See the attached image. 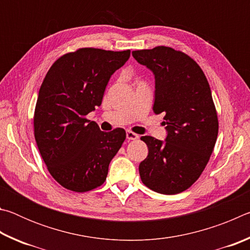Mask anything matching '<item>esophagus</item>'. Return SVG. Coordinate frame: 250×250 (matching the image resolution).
Listing matches in <instances>:
<instances>
[{"label":"esophagus","mask_w":250,"mask_h":250,"mask_svg":"<svg viewBox=\"0 0 250 250\" xmlns=\"http://www.w3.org/2000/svg\"><path fill=\"white\" fill-rule=\"evenodd\" d=\"M126 139L128 140H137V139H139V135L132 132V131H126Z\"/></svg>","instance_id":"34e87169"}]
</instances>
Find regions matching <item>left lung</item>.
I'll return each mask as SVG.
<instances>
[{
	"label": "left lung",
	"instance_id": "obj_1",
	"mask_svg": "<svg viewBox=\"0 0 250 250\" xmlns=\"http://www.w3.org/2000/svg\"><path fill=\"white\" fill-rule=\"evenodd\" d=\"M154 74L153 111L163 113L167 135L161 141L141 137L149 154L139 166L141 181L152 191L177 194L204 171L218 134V119L208 82L188 55L167 46L132 52Z\"/></svg>",
	"mask_w": 250,
	"mask_h": 250
}]
</instances>
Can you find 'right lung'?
<instances>
[{
    "label": "right lung",
    "instance_id": "obj_1",
    "mask_svg": "<svg viewBox=\"0 0 250 250\" xmlns=\"http://www.w3.org/2000/svg\"><path fill=\"white\" fill-rule=\"evenodd\" d=\"M129 57V49L79 48L59 57L46 74L34 113V135L48 172L62 188L83 193L107 179L125 131L104 132L86 116L101 104L110 77Z\"/></svg>",
    "mask_w": 250,
    "mask_h": 250
}]
</instances>
